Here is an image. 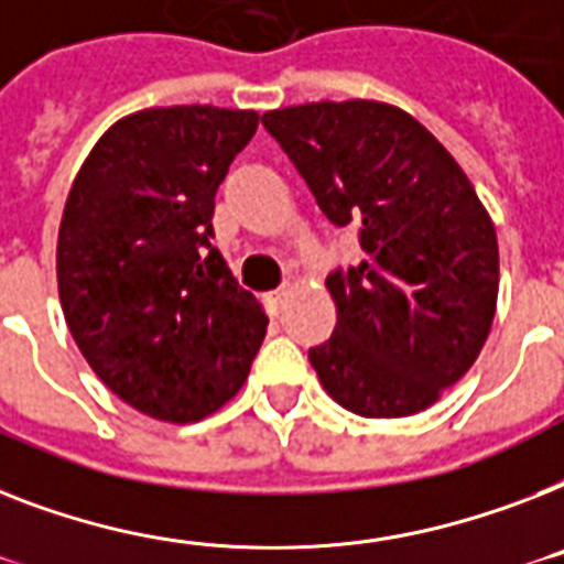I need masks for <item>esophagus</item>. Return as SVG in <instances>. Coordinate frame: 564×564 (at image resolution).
Here are the masks:
<instances>
[{
    "instance_id": "esophagus-1",
    "label": "esophagus",
    "mask_w": 564,
    "mask_h": 564,
    "mask_svg": "<svg viewBox=\"0 0 564 564\" xmlns=\"http://www.w3.org/2000/svg\"><path fill=\"white\" fill-rule=\"evenodd\" d=\"M292 295V283H283L281 290H272L267 295V304H269V310H274V313H278V310H281L283 304H286V297Z\"/></svg>"
}]
</instances>
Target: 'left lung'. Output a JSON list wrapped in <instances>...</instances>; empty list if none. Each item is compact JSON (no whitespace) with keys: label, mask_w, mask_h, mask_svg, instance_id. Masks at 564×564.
Instances as JSON below:
<instances>
[{"label":"left lung","mask_w":564,"mask_h":564,"mask_svg":"<svg viewBox=\"0 0 564 564\" xmlns=\"http://www.w3.org/2000/svg\"><path fill=\"white\" fill-rule=\"evenodd\" d=\"M333 226L365 258L327 278L336 329L310 350L324 391L361 416H409L478 359L498 301V240L464 167L405 109L322 100L263 116Z\"/></svg>","instance_id":"1"}]
</instances>
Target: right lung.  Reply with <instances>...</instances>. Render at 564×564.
<instances>
[{
    "label": "right lung",
    "instance_id": "obj_1",
    "mask_svg": "<svg viewBox=\"0 0 564 564\" xmlns=\"http://www.w3.org/2000/svg\"><path fill=\"white\" fill-rule=\"evenodd\" d=\"M254 109L155 107L98 139L68 191L57 290L68 333L109 391L196 423L242 388L267 313L210 246L214 196L258 130Z\"/></svg>",
    "mask_w": 564,
    "mask_h": 564
}]
</instances>
